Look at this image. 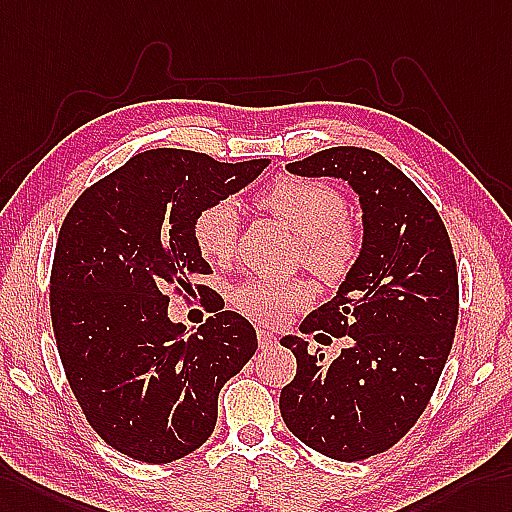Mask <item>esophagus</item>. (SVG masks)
Wrapping results in <instances>:
<instances>
[{"instance_id": "obj_1", "label": "esophagus", "mask_w": 512, "mask_h": 512, "mask_svg": "<svg viewBox=\"0 0 512 512\" xmlns=\"http://www.w3.org/2000/svg\"><path fill=\"white\" fill-rule=\"evenodd\" d=\"M276 343H278V336L276 334L269 332V330H263V328L258 330V345L263 347V350H265V347H273Z\"/></svg>"}]
</instances>
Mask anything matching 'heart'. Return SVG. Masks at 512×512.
Here are the masks:
<instances>
[{
    "label": "heart",
    "mask_w": 512,
    "mask_h": 512,
    "mask_svg": "<svg viewBox=\"0 0 512 512\" xmlns=\"http://www.w3.org/2000/svg\"><path fill=\"white\" fill-rule=\"evenodd\" d=\"M258 206L282 221L302 243L304 263L326 280L343 278L358 256V234L343 221L345 202L332 186L304 178H280L258 193ZM239 208L232 199L206 206L195 217V245L206 260H228L236 245ZM315 289L304 280H247L232 293L234 306L254 321L278 323L306 308Z\"/></svg>",
    "instance_id": "obj_1"
}]
</instances>
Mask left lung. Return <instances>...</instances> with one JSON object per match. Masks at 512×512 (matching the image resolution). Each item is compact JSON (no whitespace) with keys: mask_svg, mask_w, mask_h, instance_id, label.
Segmentation results:
<instances>
[{"mask_svg":"<svg viewBox=\"0 0 512 512\" xmlns=\"http://www.w3.org/2000/svg\"><path fill=\"white\" fill-rule=\"evenodd\" d=\"M286 169L347 182L363 210L356 263L299 326L347 336V347L326 363L299 336L280 341L297 358L280 393L286 428L315 452L354 463L389 450L428 406L458 321L456 260L428 197L371 149L330 147Z\"/></svg>","mask_w":512,"mask_h":512,"instance_id":"obj_1","label":"left lung"}]
</instances>
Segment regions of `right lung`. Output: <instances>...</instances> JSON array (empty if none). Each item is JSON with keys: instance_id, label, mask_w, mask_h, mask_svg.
<instances>
[{"instance_id": "right-lung-1", "label": "right lung", "mask_w": 512, "mask_h": 512, "mask_svg": "<svg viewBox=\"0 0 512 512\" xmlns=\"http://www.w3.org/2000/svg\"><path fill=\"white\" fill-rule=\"evenodd\" d=\"M267 165L149 149L65 217L49 293L58 352L86 419L121 454L160 465L195 452L215 430L221 386L254 356L256 330L239 313L221 310L186 336L167 308L171 289L189 293L213 271L195 217Z\"/></svg>"}]
</instances>
